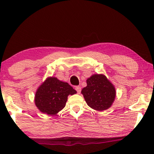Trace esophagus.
<instances>
[{
	"label": "esophagus",
	"mask_w": 154,
	"mask_h": 154,
	"mask_svg": "<svg viewBox=\"0 0 154 154\" xmlns=\"http://www.w3.org/2000/svg\"><path fill=\"white\" fill-rule=\"evenodd\" d=\"M75 90H76V91H77L78 93H79V94L81 93V88L80 87V86H75Z\"/></svg>",
	"instance_id": "1"
}]
</instances>
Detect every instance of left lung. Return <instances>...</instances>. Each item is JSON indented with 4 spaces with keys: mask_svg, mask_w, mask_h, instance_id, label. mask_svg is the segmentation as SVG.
Instances as JSON below:
<instances>
[{
    "mask_svg": "<svg viewBox=\"0 0 154 154\" xmlns=\"http://www.w3.org/2000/svg\"><path fill=\"white\" fill-rule=\"evenodd\" d=\"M81 93L88 106L98 111H104L111 106L116 97V90L104 75L94 74L87 80V86Z\"/></svg>",
    "mask_w": 154,
    "mask_h": 154,
    "instance_id": "8db88e82",
    "label": "left lung"
}]
</instances>
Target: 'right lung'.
Masks as SVG:
<instances>
[{
    "mask_svg": "<svg viewBox=\"0 0 154 154\" xmlns=\"http://www.w3.org/2000/svg\"><path fill=\"white\" fill-rule=\"evenodd\" d=\"M76 91L69 83L59 81L57 78H48L37 90L35 104L41 112L54 115L66 105L67 97Z\"/></svg>",
    "mask_w": 154,
    "mask_h": 154,
    "instance_id": "obj_1",
    "label": "right lung"
}]
</instances>
